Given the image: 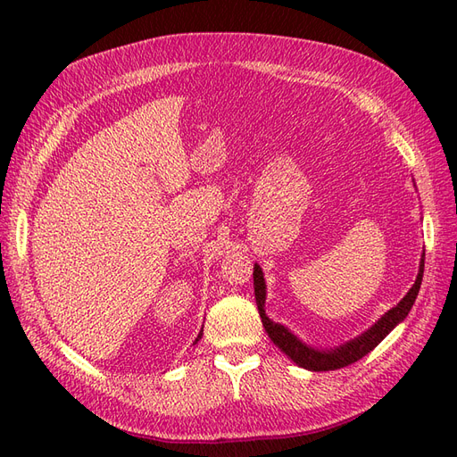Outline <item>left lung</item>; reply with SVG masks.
<instances>
[{"label":"left lung","mask_w":457,"mask_h":457,"mask_svg":"<svg viewBox=\"0 0 457 457\" xmlns=\"http://www.w3.org/2000/svg\"><path fill=\"white\" fill-rule=\"evenodd\" d=\"M423 267H425V252L421 257V265H420V272L416 284L411 286L410 292L406 294V297L398 303L396 307H393L389 312H385L378 324H373L366 334H362L361 337H356L349 343L341 345L339 349L334 351H316L307 347L305 343H301L294 334L280 326L274 324L272 320H269V316L265 314V278H262L261 267L255 265L253 267V286H255V301H257V309H259V316L261 322L265 326L269 337L272 339V343L278 347L280 351H284L295 364H299L301 368H307L312 371H328V370H339L349 364H354L356 361H361L362 356H366L371 349H376L378 345L389 336V331L398 324L403 322L406 314L410 312L413 301H416L418 294H420V286L423 280Z\"/></svg>","instance_id":"obj_1"}]
</instances>
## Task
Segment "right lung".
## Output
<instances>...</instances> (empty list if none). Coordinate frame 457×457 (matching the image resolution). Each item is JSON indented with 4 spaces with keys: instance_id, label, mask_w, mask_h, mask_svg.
<instances>
[{
    "instance_id": "add662e5",
    "label": "right lung",
    "mask_w": 457,
    "mask_h": 457,
    "mask_svg": "<svg viewBox=\"0 0 457 457\" xmlns=\"http://www.w3.org/2000/svg\"><path fill=\"white\" fill-rule=\"evenodd\" d=\"M200 337H202V334H200V336H198V339H200ZM198 339H196V341H198Z\"/></svg>"
}]
</instances>
